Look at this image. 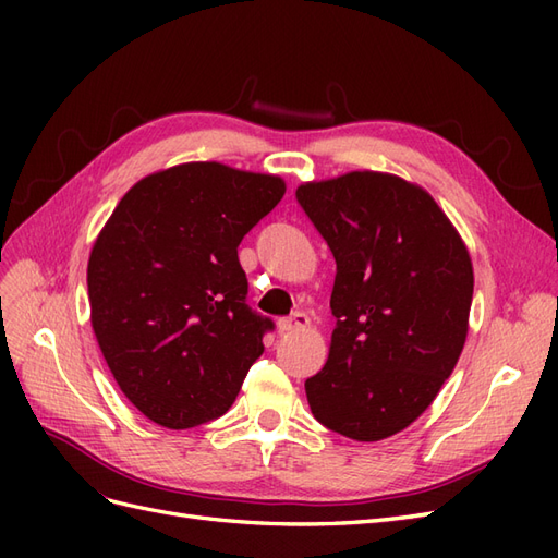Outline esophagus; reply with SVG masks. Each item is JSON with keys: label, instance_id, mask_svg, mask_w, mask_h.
Here are the masks:
<instances>
[{"label": "esophagus", "instance_id": "1", "mask_svg": "<svg viewBox=\"0 0 558 558\" xmlns=\"http://www.w3.org/2000/svg\"><path fill=\"white\" fill-rule=\"evenodd\" d=\"M310 328V316L305 312H295L286 318H279V330L281 332H298Z\"/></svg>", "mask_w": 558, "mask_h": 558}]
</instances>
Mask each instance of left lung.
Returning <instances> with one entry per match:
<instances>
[{
	"mask_svg": "<svg viewBox=\"0 0 558 558\" xmlns=\"http://www.w3.org/2000/svg\"><path fill=\"white\" fill-rule=\"evenodd\" d=\"M298 205L337 263L328 361L305 381L318 424L359 442L408 428L459 361L468 248L435 199L381 172L302 183Z\"/></svg>",
	"mask_w": 558,
	"mask_h": 558,
	"instance_id": "obj_1",
	"label": "left lung"
}]
</instances>
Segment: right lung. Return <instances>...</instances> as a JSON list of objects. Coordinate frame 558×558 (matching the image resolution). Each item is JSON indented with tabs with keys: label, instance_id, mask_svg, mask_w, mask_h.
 Here are the masks:
<instances>
[{
	"label": "right lung",
	"instance_id": "1",
	"mask_svg": "<svg viewBox=\"0 0 558 558\" xmlns=\"http://www.w3.org/2000/svg\"><path fill=\"white\" fill-rule=\"evenodd\" d=\"M286 193L279 177L185 162L134 183L88 260L93 330L113 379L158 426L230 410L272 318L246 305L244 234Z\"/></svg>",
	"mask_w": 558,
	"mask_h": 558
}]
</instances>
